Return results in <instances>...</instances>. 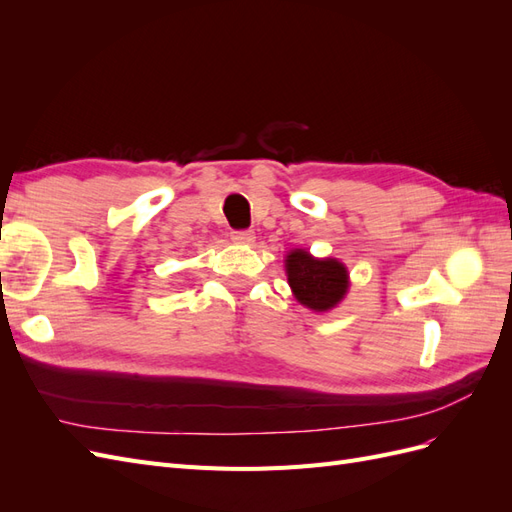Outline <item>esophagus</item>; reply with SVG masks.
<instances>
[{
	"instance_id": "34e87169",
	"label": "esophagus",
	"mask_w": 512,
	"mask_h": 512,
	"mask_svg": "<svg viewBox=\"0 0 512 512\" xmlns=\"http://www.w3.org/2000/svg\"><path fill=\"white\" fill-rule=\"evenodd\" d=\"M230 239L235 243H241V245H250V243H254V232L252 230H232Z\"/></svg>"
}]
</instances>
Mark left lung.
<instances>
[{
	"instance_id": "left-lung-1",
	"label": "left lung",
	"mask_w": 512,
	"mask_h": 512,
	"mask_svg": "<svg viewBox=\"0 0 512 512\" xmlns=\"http://www.w3.org/2000/svg\"><path fill=\"white\" fill-rule=\"evenodd\" d=\"M288 284L294 299L314 312H329L348 292V269L337 258H314L305 250L286 256Z\"/></svg>"
}]
</instances>
